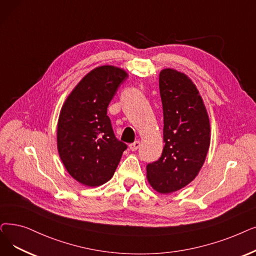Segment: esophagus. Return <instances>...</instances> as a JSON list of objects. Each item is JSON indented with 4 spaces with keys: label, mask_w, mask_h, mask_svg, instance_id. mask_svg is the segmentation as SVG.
<instances>
[{
    "label": "esophagus",
    "mask_w": 256,
    "mask_h": 256,
    "mask_svg": "<svg viewBox=\"0 0 256 256\" xmlns=\"http://www.w3.org/2000/svg\"><path fill=\"white\" fill-rule=\"evenodd\" d=\"M139 148H140V141H135V142H132V143L130 144V150L132 152L137 150Z\"/></svg>",
    "instance_id": "34e87169"
}]
</instances>
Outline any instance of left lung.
<instances>
[{"label":"left lung","instance_id":"8db88e82","mask_svg":"<svg viewBox=\"0 0 256 256\" xmlns=\"http://www.w3.org/2000/svg\"><path fill=\"white\" fill-rule=\"evenodd\" d=\"M159 88L165 144L161 157L146 165V176L154 190L170 194L190 184L201 170L210 144V126L202 97L185 74L162 70Z\"/></svg>","mask_w":256,"mask_h":256}]
</instances>
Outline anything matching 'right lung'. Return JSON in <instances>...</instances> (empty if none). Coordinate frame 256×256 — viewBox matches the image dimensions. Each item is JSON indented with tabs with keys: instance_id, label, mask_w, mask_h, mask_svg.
<instances>
[{
	"instance_id": "add662e5",
	"label": "right lung",
	"mask_w": 256,
	"mask_h": 256,
	"mask_svg": "<svg viewBox=\"0 0 256 256\" xmlns=\"http://www.w3.org/2000/svg\"><path fill=\"white\" fill-rule=\"evenodd\" d=\"M124 70L102 66L86 74L64 102L58 124V150L66 170L86 186H99L113 176L128 146L115 137L108 106Z\"/></svg>"
}]
</instances>
